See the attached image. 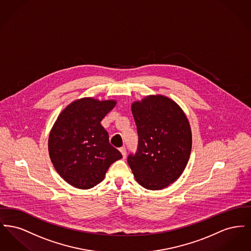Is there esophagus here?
Returning a JSON list of instances; mask_svg holds the SVG:
<instances>
[{
    "instance_id": "obj_1",
    "label": "esophagus",
    "mask_w": 251,
    "mask_h": 251,
    "mask_svg": "<svg viewBox=\"0 0 251 251\" xmlns=\"http://www.w3.org/2000/svg\"><path fill=\"white\" fill-rule=\"evenodd\" d=\"M120 151L121 152V154H122V157L125 158L126 157V149L124 147H121L120 149Z\"/></svg>"
}]
</instances>
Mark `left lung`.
<instances>
[{
    "instance_id": "8db88e82",
    "label": "left lung",
    "mask_w": 251,
    "mask_h": 251,
    "mask_svg": "<svg viewBox=\"0 0 251 251\" xmlns=\"http://www.w3.org/2000/svg\"><path fill=\"white\" fill-rule=\"evenodd\" d=\"M138 149L128 157L136 181L161 190L179 179L191 154L192 131L183 110L163 95L146 96L131 103Z\"/></svg>"
}]
</instances>
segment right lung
<instances>
[{
  "label": "right lung",
  "mask_w": 251,
  "mask_h": 251,
  "mask_svg": "<svg viewBox=\"0 0 251 251\" xmlns=\"http://www.w3.org/2000/svg\"><path fill=\"white\" fill-rule=\"evenodd\" d=\"M116 104L115 100L78 99L60 113L50 131V161L60 177L73 187H94L104 179L109 167L122 158L100 124Z\"/></svg>",
  "instance_id": "1"
}]
</instances>
